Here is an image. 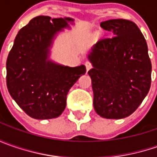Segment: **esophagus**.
Instances as JSON below:
<instances>
[{"mask_svg":"<svg viewBox=\"0 0 157 157\" xmlns=\"http://www.w3.org/2000/svg\"><path fill=\"white\" fill-rule=\"evenodd\" d=\"M85 64H86V70H87V71H89V70L93 67V64L91 63V62H89V61H86Z\"/></svg>","mask_w":157,"mask_h":157,"instance_id":"obj_1","label":"esophagus"}]
</instances>
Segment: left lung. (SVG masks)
<instances>
[{"label":"left lung","mask_w":157,"mask_h":157,"mask_svg":"<svg viewBox=\"0 0 157 157\" xmlns=\"http://www.w3.org/2000/svg\"><path fill=\"white\" fill-rule=\"evenodd\" d=\"M113 33L94 45L88 71L96 113L106 119L129 116L142 104L151 85V61L143 35L135 22L125 19L102 21Z\"/></svg>","instance_id":"1"}]
</instances>
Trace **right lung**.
<instances>
[{"mask_svg":"<svg viewBox=\"0 0 157 157\" xmlns=\"http://www.w3.org/2000/svg\"><path fill=\"white\" fill-rule=\"evenodd\" d=\"M71 18L39 15L21 28L7 58V86L11 97L29 116L58 117L66 106L71 87L86 71L85 65L63 66L49 60L57 32L69 27Z\"/></svg>","mask_w":157,"mask_h":157,"instance_id":"add662e5","label":"right lung"}]
</instances>
